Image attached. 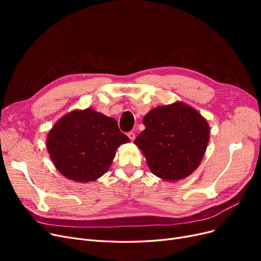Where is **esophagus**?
Returning <instances> with one entry per match:
<instances>
[{
	"label": "esophagus",
	"instance_id": "esophagus-1",
	"mask_svg": "<svg viewBox=\"0 0 261 261\" xmlns=\"http://www.w3.org/2000/svg\"><path fill=\"white\" fill-rule=\"evenodd\" d=\"M128 138L133 142V141L135 140V133L132 132V131H131V132H128Z\"/></svg>",
	"mask_w": 261,
	"mask_h": 261
}]
</instances>
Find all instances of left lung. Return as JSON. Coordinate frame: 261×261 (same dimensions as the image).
Returning a JSON list of instances; mask_svg holds the SVG:
<instances>
[{
  "label": "left lung",
  "instance_id": "left-lung-1",
  "mask_svg": "<svg viewBox=\"0 0 261 261\" xmlns=\"http://www.w3.org/2000/svg\"><path fill=\"white\" fill-rule=\"evenodd\" d=\"M143 123L146 128L134 144L156 176L175 181L196 170L210 140L208 123L196 110L183 102L158 107Z\"/></svg>",
  "mask_w": 261,
  "mask_h": 261
}]
</instances>
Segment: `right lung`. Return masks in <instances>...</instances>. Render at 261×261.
<instances>
[{
    "mask_svg": "<svg viewBox=\"0 0 261 261\" xmlns=\"http://www.w3.org/2000/svg\"><path fill=\"white\" fill-rule=\"evenodd\" d=\"M129 142L114 118L87 109L57 121L46 146L54 165L65 177L91 182L109 169L117 147Z\"/></svg>",
    "mask_w": 261,
    "mask_h": 261,
    "instance_id": "1",
    "label": "right lung"
}]
</instances>
